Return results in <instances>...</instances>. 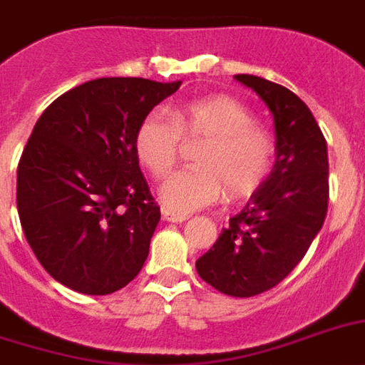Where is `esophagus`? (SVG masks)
Masks as SVG:
<instances>
[{
    "mask_svg": "<svg viewBox=\"0 0 365 365\" xmlns=\"http://www.w3.org/2000/svg\"><path fill=\"white\" fill-rule=\"evenodd\" d=\"M163 217H165L166 222H172V223H182L187 220L185 214H176V212H170V210L163 212Z\"/></svg>",
    "mask_w": 365,
    "mask_h": 365,
    "instance_id": "esophagus-1",
    "label": "esophagus"
}]
</instances>
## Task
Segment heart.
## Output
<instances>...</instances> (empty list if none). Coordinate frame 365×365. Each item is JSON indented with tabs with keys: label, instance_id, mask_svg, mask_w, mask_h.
Here are the masks:
<instances>
[{
	"label": "heart",
	"instance_id": "heart-1",
	"mask_svg": "<svg viewBox=\"0 0 365 365\" xmlns=\"http://www.w3.org/2000/svg\"><path fill=\"white\" fill-rule=\"evenodd\" d=\"M183 142L202 140L195 151L193 168L172 174L159 189L170 212L187 214L214 205L227 193L229 200H244L269 180L277 148L254 113L239 100L212 94L189 100L168 111H157L140 121L134 132V153L140 165L160 180L174 168Z\"/></svg>",
	"mask_w": 365,
	"mask_h": 365
}]
</instances>
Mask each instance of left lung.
Returning <instances> with one entry per match:
<instances>
[{
  "instance_id": "left-lung-1",
  "label": "left lung",
  "mask_w": 365,
  "mask_h": 365,
  "mask_svg": "<svg viewBox=\"0 0 365 365\" xmlns=\"http://www.w3.org/2000/svg\"><path fill=\"white\" fill-rule=\"evenodd\" d=\"M271 110L277 160L265 185L229 220L195 267L212 288L252 297L294 271L322 229L329 200L328 145L299 96L257 76H235Z\"/></svg>"
}]
</instances>
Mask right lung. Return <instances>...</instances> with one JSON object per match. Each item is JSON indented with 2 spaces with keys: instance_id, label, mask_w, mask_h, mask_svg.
Returning a JSON list of instances; mask_svg holds the SVG:
<instances>
[{
  "instance_id": "obj_1",
  "label": "right lung",
  "mask_w": 365,
  "mask_h": 365,
  "mask_svg": "<svg viewBox=\"0 0 365 365\" xmlns=\"http://www.w3.org/2000/svg\"><path fill=\"white\" fill-rule=\"evenodd\" d=\"M182 81L102 77L71 88L37 119L16 170V208L43 269L87 295L142 271L160 208L134 153V132Z\"/></svg>"
}]
</instances>
